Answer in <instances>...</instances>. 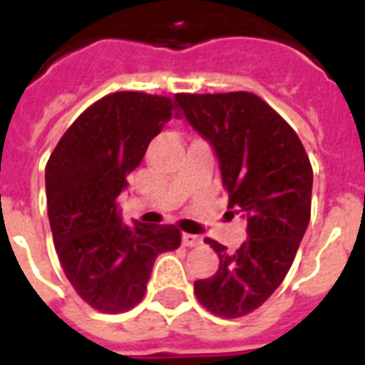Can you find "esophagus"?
<instances>
[{
    "mask_svg": "<svg viewBox=\"0 0 365 365\" xmlns=\"http://www.w3.org/2000/svg\"><path fill=\"white\" fill-rule=\"evenodd\" d=\"M182 242H183V246H187V248H193V246H199V244H202V239H200V237H197V235L183 233L182 235Z\"/></svg>",
    "mask_w": 365,
    "mask_h": 365,
    "instance_id": "obj_1",
    "label": "esophagus"
}]
</instances>
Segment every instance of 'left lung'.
Masks as SVG:
<instances>
[{
    "mask_svg": "<svg viewBox=\"0 0 365 365\" xmlns=\"http://www.w3.org/2000/svg\"><path fill=\"white\" fill-rule=\"evenodd\" d=\"M176 102L214 149L229 214L248 223L237 252L206 239L220 269L195 282V295L217 317H244L271 297L294 263L311 220V160L294 128L255 94H176Z\"/></svg>",
    "mask_w": 365,
    "mask_h": 365,
    "instance_id": "left-lung-1",
    "label": "left lung"
}]
</instances>
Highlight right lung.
Segmentation results:
<instances>
[{
    "label": "right lung",
    "instance_id": "obj_1",
    "mask_svg": "<svg viewBox=\"0 0 365 365\" xmlns=\"http://www.w3.org/2000/svg\"><path fill=\"white\" fill-rule=\"evenodd\" d=\"M176 100L108 94L77 117L45 168L47 214L66 277L88 305L123 312L142 301L157 255L176 250L174 225H126L119 199Z\"/></svg>",
    "mask_w": 365,
    "mask_h": 365
}]
</instances>
